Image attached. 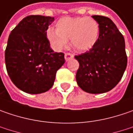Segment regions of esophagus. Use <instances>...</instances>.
I'll list each match as a JSON object with an SVG mask.
<instances>
[{"label": "esophagus", "mask_w": 133, "mask_h": 133, "mask_svg": "<svg viewBox=\"0 0 133 133\" xmlns=\"http://www.w3.org/2000/svg\"><path fill=\"white\" fill-rule=\"evenodd\" d=\"M73 57H74V55L71 53H65V55H64V58H65L66 61H68L69 60L72 59Z\"/></svg>", "instance_id": "34e87169"}]
</instances>
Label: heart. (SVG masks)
<instances>
[{"mask_svg": "<svg viewBox=\"0 0 133 133\" xmlns=\"http://www.w3.org/2000/svg\"><path fill=\"white\" fill-rule=\"evenodd\" d=\"M56 29L49 27L46 38L55 51H60L68 44L80 52L90 50L97 44L100 36L98 23L92 18L65 17L56 23Z\"/></svg>", "mask_w": 133, "mask_h": 133, "instance_id": "1", "label": "heart"}]
</instances>
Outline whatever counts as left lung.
<instances>
[{"label": "left lung", "instance_id": "obj_1", "mask_svg": "<svg viewBox=\"0 0 133 133\" xmlns=\"http://www.w3.org/2000/svg\"><path fill=\"white\" fill-rule=\"evenodd\" d=\"M92 18L99 24V39L89 51L75 56L79 63L76 81L85 92L99 94L118 84L127 67V58L124 36L112 21L101 15Z\"/></svg>", "mask_w": 133, "mask_h": 133}]
</instances>
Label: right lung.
<instances>
[{
	"label": "right lung",
	"mask_w": 133,
	"mask_h": 133,
	"mask_svg": "<svg viewBox=\"0 0 133 133\" xmlns=\"http://www.w3.org/2000/svg\"><path fill=\"white\" fill-rule=\"evenodd\" d=\"M53 17L29 15L11 32L5 51L8 75L18 89L29 94L50 89L56 72L65 63L64 54L50 48L46 30Z\"/></svg>",
	"instance_id": "right-lung-1"
}]
</instances>
